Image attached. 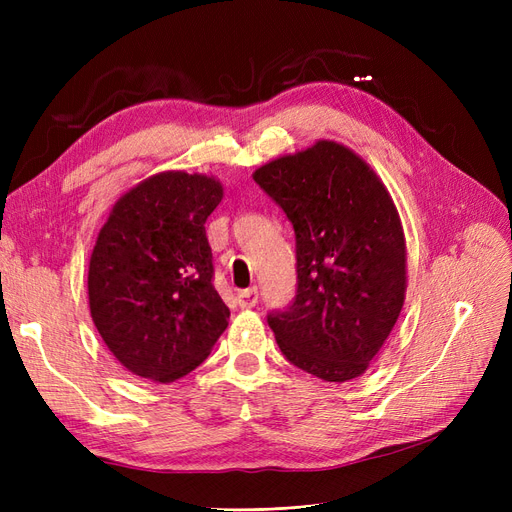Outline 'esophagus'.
<instances>
[{
  "mask_svg": "<svg viewBox=\"0 0 512 512\" xmlns=\"http://www.w3.org/2000/svg\"><path fill=\"white\" fill-rule=\"evenodd\" d=\"M237 301L241 307H256L258 305V288H247L237 292Z\"/></svg>",
  "mask_w": 512,
  "mask_h": 512,
  "instance_id": "obj_1",
  "label": "esophagus"
}]
</instances>
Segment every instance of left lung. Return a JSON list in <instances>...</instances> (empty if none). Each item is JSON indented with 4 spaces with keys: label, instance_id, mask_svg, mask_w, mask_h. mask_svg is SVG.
<instances>
[{
    "label": "left lung",
    "instance_id": "left-lung-1",
    "mask_svg": "<svg viewBox=\"0 0 512 512\" xmlns=\"http://www.w3.org/2000/svg\"><path fill=\"white\" fill-rule=\"evenodd\" d=\"M254 181L297 243V294L267 322L286 359L327 382L365 374L404 307L406 239L382 181L333 141L260 166Z\"/></svg>",
    "mask_w": 512,
    "mask_h": 512
}]
</instances>
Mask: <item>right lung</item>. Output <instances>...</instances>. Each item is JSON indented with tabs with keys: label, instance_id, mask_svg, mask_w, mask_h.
I'll return each instance as SVG.
<instances>
[{
	"label": "right lung",
	"instance_id": "1",
	"mask_svg": "<svg viewBox=\"0 0 512 512\" xmlns=\"http://www.w3.org/2000/svg\"><path fill=\"white\" fill-rule=\"evenodd\" d=\"M222 194L213 177L168 170L123 194L100 230L87 275L91 318L134 376H188L228 327L205 232Z\"/></svg>",
	"mask_w": 512,
	"mask_h": 512
}]
</instances>
